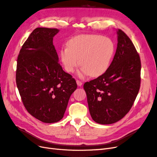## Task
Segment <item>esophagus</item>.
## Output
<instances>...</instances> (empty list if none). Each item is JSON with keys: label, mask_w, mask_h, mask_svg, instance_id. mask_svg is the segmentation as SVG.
<instances>
[{"label": "esophagus", "mask_w": 157, "mask_h": 157, "mask_svg": "<svg viewBox=\"0 0 157 157\" xmlns=\"http://www.w3.org/2000/svg\"><path fill=\"white\" fill-rule=\"evenodd\" d=\"M77 84L78 86H82V82L81 81H80V80H77Z\"/></svg>", "instance_id": "1"}]
</instances>
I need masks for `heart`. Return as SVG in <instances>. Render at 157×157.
<instances>
[{"label":"heart","instance_id":"1","mask_svg":"<svg viewBox=\"0 0 157 157\" xmlns=\"http://www.w3.org/2000/svg\"><path fill=\"white\" fill-rule=\"evenodd\" d=\"M115 52V45L109 38L96 35H80L67 42V48L60 52L65 70L73 73L79 65L82 75L98 77L105 73Z\"/></svg>","mask_w":157,"mask_h":157}]
</instances>
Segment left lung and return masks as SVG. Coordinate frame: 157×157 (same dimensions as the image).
Returning <instances> with one entry per match:
<instances>
[{"instance_id": "left-lung-1", "label": "left lung", "mask_w": 157, "mask_h": 157, "mask_svg": "<svg viewBox=\"0 0 157 157\" xmlns=\"http://www.w3.org/2000/svg\"><path fill=\"white\" fill-rule=\"evenodd\" d=\"M116 53L106 72L85 82L89 111L101 124H113L130 111L139 92L141 60L126 33L118 29Z\"/></svg>"}]
</instances>
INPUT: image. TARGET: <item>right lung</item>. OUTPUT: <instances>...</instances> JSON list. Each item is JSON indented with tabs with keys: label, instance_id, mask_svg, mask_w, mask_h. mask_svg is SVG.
<instances>
[{
	"label": "right lung",
	"instance_id": "1",
	"mask_svg": "<svg viewBox=\"0 0 157 157\" xmlns=\"http://www.w3.org/2000/svg\"><path fill=\"white\" fill-rule=\"evenodd\" d=\"M55 28L38 27L23 44L17 57L16 80L23 105L45 123L62 119L76 80L58 62L53 37Z\"/></svg>",
	"mask_w": 157,
	"mask_h": 157
}]
</instances>
